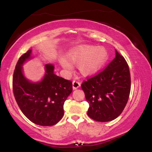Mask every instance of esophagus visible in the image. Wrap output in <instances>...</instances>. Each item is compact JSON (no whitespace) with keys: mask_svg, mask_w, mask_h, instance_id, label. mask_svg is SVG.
Returning a JSON list of instances; mask_svg holds the SVG:
<instances>
[{"mask_svg":"<svg viewBox=\"0 0 152 152\" xmlns=\"http://www.w3.org/2000/svg\"><path fill=\"white\" fill-rule=\"evenodd\" d=\"M72 86H73V89L75 90L76 88H78V87L80 86V83L76 80H74L72 82Z\"/></svg>","mask_w":152,"mask_h":152,"instance_id":"34e87169","label":"esophagus"}]
</instances>
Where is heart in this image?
Returning <instances> with one entry per match:
<instances>
[{"label": "heart", "instance_id": "1", "mask_svg": "<svg viewBox=\"0 0 152 152\" xmlns=\"http://www.w3.org/2000/svg\"><path fill=\"white\" fill-rule=\"evenodd\" d=\"M67 60H61L60 63L67 70L72 69V63L78 64V68L82 74L91 75L97 72L107 59V52L104 48L92 45H82L76 48L67 56ZM69 61L68 62V61Z\"/></svg>", "mask_w": 152, "mask_h": 152}]
</instances>
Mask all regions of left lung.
<instances>
[{
    "label": "left lung",
    "mask_w": 152,
    "mask_h": 152,
    "mask_svg": "<svg viewBox=\"0 0 152 152\" xmlns=\"http://www.w3.org/2000/svg\"><path fill=\"white\" fill-rule=\"evenodd\" d=\"M116 57L105 69L81 84L89 104L87 115L96 121L107 122L121 114L131 91L129 68L117 50Z\"/></svg>",
    "instance_id": "1"
}]
</instances>
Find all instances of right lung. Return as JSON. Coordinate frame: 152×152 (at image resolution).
<instances>
[{
  "label": "right lung",
  "instance_id": "right-lung-1",
  "mask_svg": "<svg viewBox=\"0 0 152 152\" xmlns=\"http://www.w3.org/2000/svg\"><path fill=\"white\" fill-rule=\"evenodd\" d=\"M31 50L19 58L12 76V90L18 106L27 119L42 126L56 125L64 116V104L72 92V82L53 72L54 67L46 64L42 81L32 83L25 78L22 65L30 58Z\"/></svg>",
  "mask_w": 152,
  "mask_h": 152
}]
</instances>
